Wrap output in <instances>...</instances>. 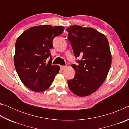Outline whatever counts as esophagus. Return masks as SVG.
<instances>
[{
	"mask_svg": "<svg viewBox=\"0 0 129 129\" xmlns=\"http://www.w3.org/2000/svg\"><path fill=\"white\" fill-rule=\"evenodd\" d=\"M67 68V66H60V69L61 70L65 69Z\"/></svg>",
	"mask_w": 129,
	"mask_h": 129,
	"instance_id": "1",
	"label": "esophagus"
}]
</instances>
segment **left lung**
I'll return each mask as SVG.
<instances>
[{"label": "left lung", "mask_w": 129, "mask_h": 129, "mask_svg": "<svg viewBox=\"0 0 129 129\" xmlns=\"http://www.w3.org/2000/svg\"><path fill=\"white\" fill-rule=\"evenodd\" d=\"M67 30L75 57H81L78 65H72L76 74L68 85L76 95L85 97L97 91L108 76L112 64L109 42L104 34L90 27L75 25Z\"/></svg>", "instance_id": "left-lung-1"}]
</instances>
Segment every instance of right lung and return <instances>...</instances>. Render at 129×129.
<instances>
[{
  "label": "right lung",
  "mask_w": 129,
  "mask_h": 129,
  "mask_svg": "<svg viewBox=\"0 0 129 129\" xmlns=\"http://www.w3.org/2000/svg\"><path fill=\"white\" fill-rule=\"evenodd\" d=\"M62 26H35L21 34L15 44L14 65L21 82L36 92L46 90L51 85L60 71L58 65H52L50 49L52 41L61 34ZM50 56L51 59L47 62Z\"/></svg>",
  "instance_id": "add662e5"
}]
</instances>
